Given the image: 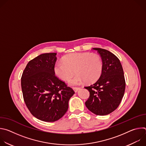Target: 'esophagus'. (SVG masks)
<instances>
[{"mask_svg":"<svg viewBox=\"0 0 146 146\" xmlns=\"http://www.w3.org/2000/svg\"><path fill=\"white\" fill-rule=\"evenodd\" d=\"M73 90H74V91L75 92H77L80 88H77V87L76 88V87H75V88H73Z\"/></svg>","mask_w":146,"mask_h":146,"instance_id":"esophagus-1","label":"esophagus"}]
</instances>
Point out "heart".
Listing matches in <instances>:
<instances>
[{
	"mask_svg": "<svg viewBox=\"0 0 146 146\" xmlns=\"http://www.w3.org/2000/svg\"><path fill=\"white\" fill-rule=\"evenodd\" d=\"M62 61L56 62L54 71L56 76L66 81L69 80L75 72L77 74L70 79V86H78L86 81L94 82L101 76L103 70V62L100 56L96 54L77 52L66 55Z\"/></svg>",
	"mask_w": 146,
	"mask_h": 146,
	"instance_id": "heart-1",
	"label": "heart"
}]
</instances>
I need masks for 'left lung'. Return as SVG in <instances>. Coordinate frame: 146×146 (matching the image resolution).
<instances>
[{
    "mask_svg": "<svg viewBox=\"0 0 146 146\" xmlns=\"http://www.w3.org/2000/svg\"><path fill=\"white\" fill-rule=\"evenodd\" d=\"M92 49L101 56L103 70L96 82L85 87L90 92L85 104L94 114L105 115L118 107L125 90V81L121 62L114 54L100 48Z\"/></svg>",
    "mask_w": 146,
    "mask_h": 146,
    "instance_id": "1",
    "label": "left lung"
}]
</instances>
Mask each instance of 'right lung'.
Listing matches in <instances>:
<instances>
[{
    "label": "right lung",
    "instance_id": "right-lung-1",
    "mask_svg": "<svg viewBox=\"0 0 146 146\" xmlns=\"http://www.w3.org/2000/svg\"><path fill=\"white\" fill-rule=\"evenodd\" d=\"M56 54H42L30 60L21 77L24 99L37 119L54 122L64 115L74 91L57 78L54 71Z\"/></svg>",
    "mask_w": 146,
    "mask_h": 146
}]
</instances>
